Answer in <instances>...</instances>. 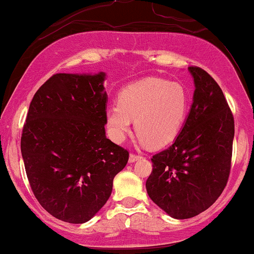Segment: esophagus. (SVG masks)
Instances as JSON below:
<instances>
[{"label":"esophagus","mask_w":254,"mask_h":254,"mask_svg":"<svg viewBox=\"0 0 254 254\" xmlns=\"http://www.w3.org/2000/svg\"><path fill=\"white\" fill-rule=\"evenodd\" d=\"M139 159H141V156H139V155H136V154H130L129 162H130V164H132V162H135V161H137V160H139Z\"/></svg>","instance_id":"obj_1"}]
</instances>
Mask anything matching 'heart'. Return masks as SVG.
Here are the masks:
<instances>
[{
  "label": "heart",
  "instance_id": "heart-1",
  "mask_svg": "<svg viewBox=\"0 0 254 254\" xmlns=\"http://www.w3.org/2000/svg\"><path fill=\"white\" fill-rule=\"evenodd\" d=\"M190 109V93L182 83L148 77L127 86L118 94V105L106 110L105 121L111 139L122 143L135 130L142 147H164L182 131Z\"/></svg>",
  "mask_w": 254,
  "mask_h": 254
}]
</instances>
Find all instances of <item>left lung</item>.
Masks as SVG:
<instances>
[{
  "mask_svg": "<svg viewBox=\"0 0 254 254\" xmlns=\"http://www.w3.org/2000/svg\"><path fill=\"white\" fill-rule=\"evenodd\" d=\"M194 92L182 131L151 159L148 196L177 220L191 218L216 202L232 161L234 118L222 89L203 69L190 66Z\"/></svg>",
  "mask_w": 254,
  "mask_h": 254,
  "instance_id": "obj_1",
  "label": "left lung"
}]
</instances>
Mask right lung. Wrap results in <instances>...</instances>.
<instances>
[{
    "label": "right lung",
    "instance_id": "obj_1",
    "mask_svg": "<svg viewBox=\"0 0 254 254\" xmlns=\"http://www.w3.org/2000/svg\"><path fill=\"white\" fill-rule=\"evenodd\" d=\"M106 74H56L32 99L21 154L34 196L69 223L89 221L107 202L129 151L105 131Z\"/></svg>",
    "mask_w": 254,
    "mask_h": 254
}]
</instances>
